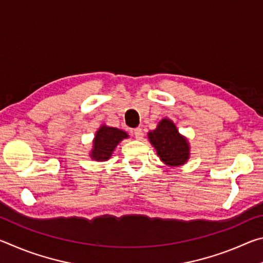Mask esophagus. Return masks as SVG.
Wrapping results in <instances>:
<instances>
[{
    "label": "esophagus",
    "mask_w": 263,
    "mask_h": 263,
    "mask_svg": "<svg viewBox=\"0 0 263 263\" xmlns=\"http://www.w3.org/2000/svg\"><path fill=\"white\" fill-rule=\"evenodd\" d=\"M133 135L137 138V139H141L142 138V130L141 127H136L135 130H133Z\"/></svg>",
    "instance_id": "1"
}]
</instances>
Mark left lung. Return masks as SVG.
Masks as SVG:
<instances>
[{"mask_svg": "<svg viewBox=\"0 0 263 263\" xmlns=\"http://www.w3.org/2000/svg\"><path fill=\"white\" fill-rule=\"evenodd\" d=\"M148 140L157 151L160 160L174 168L183 166L190 158V145L169 118H162L157 128L148 132Z\"/></svg>", "mask_w": 263, "mask_h": 263, "instance_id": "left-lung-1", "label": "left lung"}]
</instances>
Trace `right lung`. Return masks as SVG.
Wrapping results in <instances>:
<instances>
[{
  "label": "right lung",
  "instance_id": "1",
  "mask_svg": "<svg viewBox=\"0 0 263 263\" xmlns=\"http://www.w3.org/2000/svg\"><path fill=\"white\" fill-rule=\"evenodd\" d=\"M127 138V133L121 128L101 125L92 139V148L89 157L95 161H106L111 158L119 142Z\"/></svg>",
  "mask_w": 263,
  "mask_h": 263
}]
</instances>
